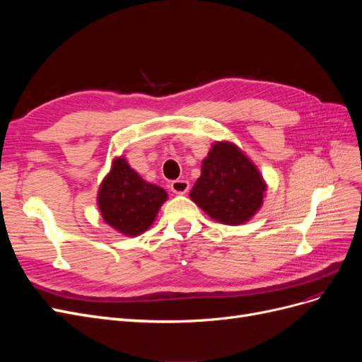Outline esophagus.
Returning a JSON list of instances; mask_svg holds the SVG:
<instances>
[{"label":"esophagus","mask_w":362,"mask_h":362,"mask_svg":"<svg viewBox=\"0 0 362 362\" xmlns=\"http://www.w3.org/2000/svg\"><path fill=\"white\" fill-rule=\"evenodd\" d=\"M189 187H190V184H189V181H185V180H175V181L170 182V190L173 193H177V194L187 193Z\"/></svg>","instance_id":"esophagus-1"}]
</instances>
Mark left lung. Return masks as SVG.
Here are the masks:
<instances>
[{"instance_id":"1","label":"left lung","mask_w":362,"mask_h":362,"mask_svg":"<svg viewBox=\"0 0 362 362\" xmlns=\"http://www.w3.org/2000/svg\"><path fill=\"white\" fill-rule=\"evenodd\" d=\"M267 185L259 170L231 141H216L202 161L190 199L225 225L247 222L262 205Z\"/></svg>"}]
</instances>
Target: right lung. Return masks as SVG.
Here are the masks:
<instances>
[{
  "mask_svg": "<svg viewBox=\"0 0 362 362\" xmlns=\"http://www.w3.org/2000/svg\"><path fill=\"white\" fill-rule=\"evenodd\" d=\"M166 199V190L146 182L124 157L113 160L98 192V206L105 223L128 237L145 233Z\"/></svg>",
  "mask_w": 362,
  "mask_h": 362,
  "instance_id": "1",
  "label": "right lung"
}]
</instances>
